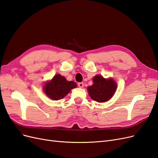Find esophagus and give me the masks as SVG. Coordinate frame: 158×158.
Returning a JSON list of instances; mask_svg holds the SVG:
<instances>
[{
    "instance_id": "esophagus-1",
    "label": "esophagus",
    "mask_w": 158,
    "mask_h": 158,
    "mask_svg": "<svg viewBox=\"0 0 158 158\" xmlns=\"http://www.w3.org/2000/svg\"><path fill=\"white\" fill-rule=\"evenodd\" d=\"M78 85L79 88H83V87H84V83L83 82H79L78 84Z\"/></svg>"
}]
</instances>
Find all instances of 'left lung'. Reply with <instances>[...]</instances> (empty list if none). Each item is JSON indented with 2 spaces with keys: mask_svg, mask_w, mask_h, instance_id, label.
<instances>
[{
  "mask_svg": "<svg viewBox=\"0 0 158 158\" xmlns=\"http://www.w3.org/2000/svg\"><path fill=\"white\" fill-rule=\"evenodd\" d=\"M94 84L88 88V94L92 99L98 102H104L110 99L115 93L117 84L112 78L105 79L101 75L93 78Z\"/></svg>",
  "mask_w": 158,
  "mask_h": 158,
  "instance_id": "1",
  "label": "left lung"
}]
</instances>
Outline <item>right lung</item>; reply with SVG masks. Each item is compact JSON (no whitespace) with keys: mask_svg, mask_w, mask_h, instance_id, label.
I'll return each instance as SVG.
<instances>
[{"mask_svg":"<svg viewBox=\"0 0 158 158\" xmlns=\"http://www.w3.org/2000/svg\"><path fill=\"white\" fill-rule=\"evenodd\" d=\"M77 84L73 81H67L61 74H56L44 84L45 94L52 100H60L66 96L69 91L77 88Z\"/></svg>","mask_w":158,"mask_h":158,"instance_id":"1","label":"right lung"}]
</instances>
